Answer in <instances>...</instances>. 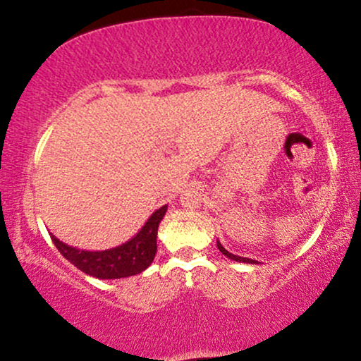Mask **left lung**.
<instances>
[{"instance_id":"obj_1","label":"left lung","mask_w":361,"mask_h":361,"mask_svg":"<svg viewBox=\"0 0 361 361\" xmlns=\"http://www.w3.org/2000/svg\"><path fill=\"white\" fill-rule=\"evenodd\" d=\"M217 247H219V251H221L224 256H227V258H229V259H233V261H243V263H251V264L258 263V261H256V259H251V258H243V256H235V255H233V252H229V251H227L226 247H224L222 244L219 243V241H217Z\"/></svg>"}]
</instances>
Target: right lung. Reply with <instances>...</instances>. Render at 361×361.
I'll return each instance as SVG.
<instances>
[{"instance_id":"1","label":"right lung","mask_w":361,"mask_h":361,"mask_svg":"<svg viewBox=\"0 0 361 361\" xmlns=\"http://www.w3.org/2000/svg\"><path fill=\"white\" fill-rule=\"evenodd\" d=\"M166 210L168 205L157 209L134 238L117 247H110L105 251L78 250V247L59 241L56 235L51 234V238L61 255L74 267L85 271L86 275L100 280L127 279V276L142 273L154 259L157 251V227L163 221Z\"/></svg>"}]
</instances>
